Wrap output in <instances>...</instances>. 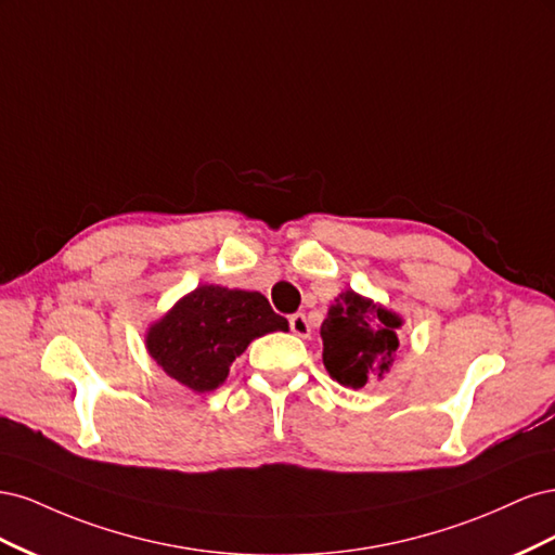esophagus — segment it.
I'll list each match as a JSON object with an SVG mask.
<instances>
[{
	"label": "esophagus",
	"instance_id": "1",
	"mask_svg": "<svg viewBox=\"0 0 555 555\" xmlns=\"http://www.w3.org/2000/svg\"><path fill=\"white\" fill-rule=\"evenodd\" d=\"M289 326H292V333L298 335V338H308V335L312 333L310 324H308V317L304 312H296L289 317Z\"/></svg>",
	"mask_w": 555,
	"mask_h": 555
}]
</instances>
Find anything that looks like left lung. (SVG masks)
<instances>
[{"instance_id":"1","label":"left lung","mask_w":555,"mask_h":555,"mask_svg":"<svg viewBox=\"0 0 555 555\" xmlns=\"http://www.w3.org/2000/svg\"><path fill=\"white\" fill-rule=\"evenodd\" d=\"M402 317L377 300L345 289L335 296L322 324L324 367L349 389L377 384L391 373Z\"/></svg>"}]
</instances>
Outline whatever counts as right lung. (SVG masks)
<instances>
[{
    "mask_svg": "<svg viewBox=\"0 0 555 555\" xmlns=\"http://www.w3.org/2000/svg\"><path fill=\"white\" fill-rule=\"evenodd\" d=\"M289 331L259 292L198 284L145 331V349L162 371L194 393L222 386L251 340Z\"/></svg>",
    "mask_w": 555,
    "mask_h": 555,
    "instance_id": "obj_1",
    "label": "right lung"
}]
</instances>
